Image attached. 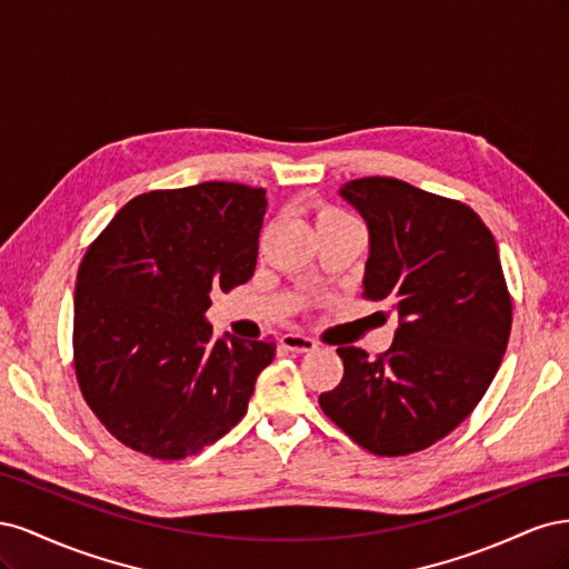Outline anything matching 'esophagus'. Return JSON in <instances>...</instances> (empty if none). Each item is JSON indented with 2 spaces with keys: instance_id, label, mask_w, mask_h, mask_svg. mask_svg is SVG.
Wrapping results in <instances>:
<instances>
[{
  "instance_id": "obj_1",
  "label": "esophagus",
  "mask_w": 569,
  "mask_h": 569,
  "mask_svg": "<svg viewBox=\"0 0 569 569\" xmlns=\"http://www.w3.org/2000/svg\"><path fill=\"white\" fill-rule=\"evenodd\" d=\"M282 347H284L287 351L308 353V351L318 349V343H316V339L306 337V335H301V332H287V335L282 337Z\"/></svg>"
}]
</instances>
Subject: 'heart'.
Instances as JSON below:
<instances>
[{
  "label": "heart",
  "mask_w": 569,
  "mask_h": 569,
  "mask_svg": "<svg viewBox=\"0 0 569 569\" xmlns=\"http://www.w3.org/2000/svg\"><path fill=\"white\" fill-rule=\"evenodd\" d=\"M339 220H351V218L339 209H332V206H325V209L318 211V226H325V222H339Z\"/></svg>",
  "instance_id": "heart-1"
}]
</instances>
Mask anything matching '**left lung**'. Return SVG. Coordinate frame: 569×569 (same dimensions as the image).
I'll return each mask as SVG.
<instances>
[{"mask_svg":"<svg viewBox=\"0 0 569 569\" xmlns=\"http://www.w3.org/2000/svg\"><path fill=\"white\" fill-rule=\"evenodd\" d=\"M370 230L363 297L399 313L377 358L339 347L343 377L320 393L341 432L375 456H408L470 416L501 366L512 299L496 239L468 203L396 178L341 187Z\"/></svg>","mask_w":569,"mask_h":569,"instance_id":"obj_1","label":"left lung"}]
</instances>
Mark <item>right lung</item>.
Listing matches in <instances>:
<instances>
[{"mask_svg":"<svg viewBox=\"0 0 569 569\" xmlns=\"http://www.w3.org/2000/svg\"><path fill=\"white\" fill-rule=\"evenodd\" d=\"M266 189L201 182L130 199L78 268L73 366L109 432L157 460L203 451L244 418L274 341L213 339L211 291L249 282Z\"/></svg>","mask_w":569,"mask_h":569,"instance_id":"1","label":"right lung"}]
</instances>
